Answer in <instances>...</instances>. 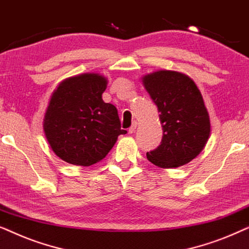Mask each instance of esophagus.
Listing matches in <instances>:
<instances>
[{
	"label": "esophagus",
	"mask_w": 249,
	"mask_h": 249,
	"mask_svg": "<svg viewBox=\"0 0 249 249\" xmlns=\"http://www.w3.org/2000/svg\"><path fill=\"white\" fill-rule=\"evenodd\" d=\"M136 128H137V122H134V124H132V125L130 128H129V130H128V132L129 134H132V132H135V130H136Z\"/></svg>",
	"instance_id": "1"
}]
</instances>
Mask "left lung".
Listing matches in <instances>:
<instances>
[{
	"label": "left lung",
	"instance_id": "left-lung-1",
	"mask_svg": "<svg viewBox=\"0 0 249 249\" xmlns=\"http://www.w3.org/2000/svg\"><path fill=\"white\" fill-rule=\"evenodd\" d=\"M142 85L160 112L161 145L147 152V160L163 169L185 165L205 147L211 134L210 115L192 78L171 70L142 77Z\"/></svg>",
	"mask_w": 249,
	"mask_h": 249
}]
</instances>
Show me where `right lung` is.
Returning a JSON list of instances; mask_svg holds the SVG:
<instances>
[{
  "mask_svg": "<svg viewBox=\"0 0 249 249\" xmlns=\"http://www.w3.org/2000/svg\"><path fill=\"white\" fill-rule=\"evenodd\" d=\"M107 80L98 73H83L63 80L50 98L43 128L52 151L64 162L89 166L103 160L121 129L118 110L102 94Z\"/></svg>",
  "mask_w": 249,
  "mask_h": 249,
  "instance_id": "1",
  "label": "right lung"
}]
</instances>
